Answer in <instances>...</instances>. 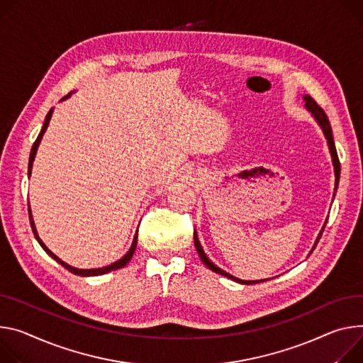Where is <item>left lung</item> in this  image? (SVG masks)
<instances>
[{
	"mask_svg": "<svg viewBox=\"0 0 363 363\" xmlns=\"http://www.w3.org/2000/svg\"><path fill=\"white\" fill-rule=\"evenodd\" d=\"M304 100H306V107L308 108V111H311V114L314 116V118H315V120L318 121V124L321 125V128H323V131H324V136H325L327 143H328V147H330V153H332V159H333V164H335V174H336V188H335V191H336V189H337V185H339V178H340V160H339L337 150H336V146H335L330 121H328V117H327V114L324 113V110L313 100V98H311L310 95H306ZM325 223H327V221H325ZM324 227H325V224H324L323 228H321V232H320V235H318V238H317V240H315V243H314L313 250L315 249V246H317V243H318V240H320V238H321V235H323V232H324ZM194 245H195V249H196V252H199V255H200V257H201L204 265H206L208 269H211L213 272H217V274H220V275H223V277H227V278L233 279V281H236V282H240V284H247V285H250V284L259 282V281H256V282H255V281H242V279H239V278H235L233 275H230V274L224 272L223 269L217 268V267L214 265V263L206 256V253H204V250H203V247H201V245H200L199 238H196V235H194ZM313 250H311V252H313Z\"/></svg>",
	"mask_w": 363,
	"mask_h": 363,
	"instance_id": "left-lung-1",
	"label": "left lung"
}]
</instances>
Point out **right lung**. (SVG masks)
Wrapping results in <instances>:
<instances>
[{"label":"right lung","instance_id":"right-lung-1","mask_svg":"<svg viewBox=\"0 0 363 363\" xmlns=\"http://www.w3.org/2000/svg\"><path fill=\"white\" fill-rule=\"evenodd\" d=\"M69 95H67V96H63L62 100H65V98H68ZM52 111L53 110H50L49 113H48V116H46V120H45V124H43V127H42V130H40V133H39V136H38V139H36V142L33 143V147H31V152H30V159H28V177H30V174H31V167H33V160H35V156H36V152H38V147H39V143H40V140H42V138H43V133L46 131V128H48V125H49V121H50V117H52ZM28 218H30V225H31V230H33V235H35V238H36V240L39 242V245L45 249V252L50 256V257H53L56 262H59L60 265L65 268V269H68L69 272H72V274H75V275H79V277H95V275H103V274H107V272H111V271H116V269H120V268H123V267H125L127 263L130 262V259H131V256H133V253H135V250H136V245H138V233H136V236H135V239H133V243H131V247L128 249V252L120 259V260H117V262H114V263H111V265H108V267H106V268H98V269H78V268H72V267H69L68 263H65L63 260H60L56 255H53L46 246H45V243L40 240V238H39V235H38V230H36V227H35V221H33V217H31V210H30V207H28Z\"/></svg>","mask_w":363,"mask_h":363}]
</instances>
